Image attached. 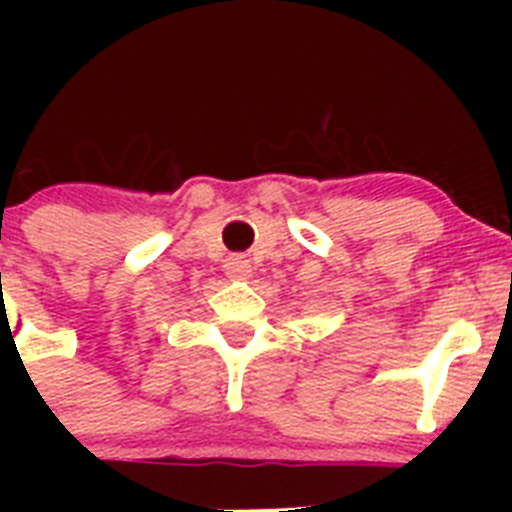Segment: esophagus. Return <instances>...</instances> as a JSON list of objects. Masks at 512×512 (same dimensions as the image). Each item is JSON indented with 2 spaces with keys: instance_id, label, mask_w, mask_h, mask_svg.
<instances>
[{
  "instance_id": "34e87169",
  "label": "esophagus",
  "mask_w": 512,
  "mask_h": 512,
  "mask_svg": "<svg viewBox=\"0 0 512 512\" xmlns=\"http://www.w3.org/2000/svg\"><path fill=\"white\" fill-rule=\"evenodd\" d=\"M225 274H228L230 279H248L251 277V261L246 259V256H228L225 259Z\"/></svg>"
}]
</instances>
